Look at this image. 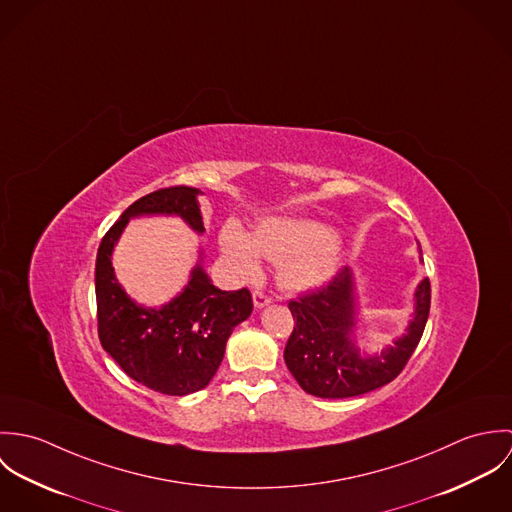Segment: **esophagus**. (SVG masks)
<instances>
[{
  "instance_id": "esophagus-1",
  "label": "esophagus",
  "mask_w": 512,
  "mask_h": 512,
  "mask_svg": "<svg viewBox=\"0 0 512 512\" xmlns=\"http://www.w3.org/2000/svg\"><path fill=\"white\" fill-rule=\"evenodd\" d=\"M252 299H254V307H258V309H262V307H266V305L272 303V297H270L268 293L262 292V290H254Z\"/></svg>"
}]
</instances>
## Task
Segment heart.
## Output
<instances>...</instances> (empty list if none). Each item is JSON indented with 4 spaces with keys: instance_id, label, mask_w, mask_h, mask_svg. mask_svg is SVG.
Returning <instances> with one entry per match:
<instances>
[{
    "instance_id": "heart-1",
    "label": "heart",
    "mask_w": 512,
    "mask_h": 512,
    "mask_svg": "<svg viewBox=\"0 0 512 512\" xmlns=\"http://www.w3.org/2000/svg\"><path fill=\"white\" fill-rule=\"evenodd\" d=\"M335 230L311 220L272 219L250 236L236 220L220 230V250L240 276H256L260 254L282 264L280 282L288 290H309L323 284L335 270Z\"/></svg>"
}]
</instances>
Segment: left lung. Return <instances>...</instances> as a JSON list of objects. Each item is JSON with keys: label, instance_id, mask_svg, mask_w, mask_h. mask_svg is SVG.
Masks as SVG:
<instances>
[{"label": "left lung", "instance_id": "left-lung-1", "mask_svg": "<svg viewBox=\"0 0 512 512\" xmlns=\"http://www.w3.org/2000/svg\"><path fill=\"white\" fill-rule=\"evenodd\" d=\"M430 301L426 278L416 290V311L406 335L380 355L363 359L351 339L357 315L353 272L343 268L323 288L288 303L295 325L284 361L297 384L319 398H351L376 390L392 382L410 361L424 335Z\"/></svg>", "mask_w": 512, "mask_h": 512}]
</instances>
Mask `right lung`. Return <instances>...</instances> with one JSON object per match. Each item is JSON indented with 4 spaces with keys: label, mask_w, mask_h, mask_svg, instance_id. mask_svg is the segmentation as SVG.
<instances>
[{
    "label": "right lung",
    "mask_w": 512,
    "mask_h": 512,
    "mask_svg": "<svg viewBox=\"0 0 512 512\" xmlns=\"http://www.w3.org/2000/svg\"><path fill=\"white\" fill-rule=\"evenodd\" d=\"M199 193L177 185L138 199L104 234L96 254V315L104 351L130 378L169 396L193 394L211 382L232 329L252 313V295L246 288L222 292L197 264L183 292L159 309H147L118 284L112 252L128 220L142 215H179L205 232Z\"/></svg>",
    "instance_id": "1"
}]
</instances>
